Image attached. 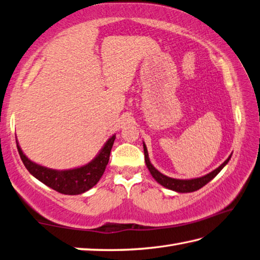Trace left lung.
<instances>
[{"instance_id":"1","label":"left lung","mask_w":260,"mask_h":260,"mask_svg":"<svg viewBox=\"0 0 260 260\" xmlns=\"http://www.w3.org/2000/svg\"><path fill=\"white\" fill-rule=\"evenodd\" d=\"M143 149H144V156H145V165L147 167V169H149V171L151 172L152 177H153L160 185L168 188V189H171L177 192H192L201 189L203 186H205L207 182H210L213 178H214L218 172H220L223 168L228 165V162L231 159V155H232L231 154L229 156L228 159L223 162L220 167L216 168L215 170H213L212 172H210V174H207L205 176L200 177V178H194V179H176V178H171L161 174L159 170L155 169L149 159V153H147V149L144 142H143Z\"/></svg>"}]
</instances>
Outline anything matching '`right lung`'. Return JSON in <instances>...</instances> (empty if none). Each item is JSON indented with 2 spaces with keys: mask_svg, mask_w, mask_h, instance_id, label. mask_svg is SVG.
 I'll use <instances>...</instances> for the list:
<instances>
[{
  "mask_svg": "<svg viewBox=\"0 0 260 260\" xmlns=\"http://www.w3.org/2000/svg\"><path fill=\"white\" fill-rule=\"evenodd\" d=\"M115 139L116 134L109 137L105 145L101 147L99 153L89 164L68 170L49 169V168L36 164L25 156L18 143L17 137H15V141H17L19 154L24 167L36 179L42 181L43 184L60 194L79 195L91 189L94 185L98 184L100 178L103 177L106 167L108 165L110 151L114 145Z\"/></svg>",
  "mask_w": 260,
  "mask_h": 260,
  "instance_id": "add662e5",
  "label": "right lung"
}]
</instances>
